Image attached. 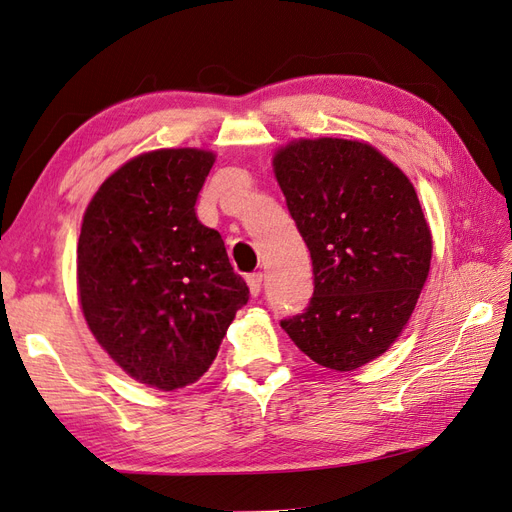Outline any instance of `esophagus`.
<instances>
[{"instance_id": "34e87169", "label": "esophagus", "mask_w": 512, "mask_h": 512, "mask_svg": "<svg viewBox=\"0 0 512 512\" xmlns=\"http://www.w3.org/2000/svg\"><path fill=\"white\" fill-rule=\"evenodd\" d=\"M262 280H265V275H262L260 271L247 275V286H250V292L254 294V297H258L260 290H262Z\"/></svg>"}]
</instances>
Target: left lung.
<instances>
[{
  "instance_id": "8db88e82",
  "label": "left lung",
  "mask_w": 512,
  "mask_h": 512,
  "mask_svg": "<svg viewBox=\"0 0 512 512\" xmlns=\"http://www.w3.org/2000/svg\"><path fill=\"white\" fill-rule=\"evenodd\" d=\"M312 256L314 297L282 329L322 367L352 371L391 348L418 301L431 232L414 185L378 149L301 138L273 158Z\"/></svg>"
}]
</instances>
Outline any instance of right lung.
I'll use <instances>...</instances> for the list:
<instances>
[{"label": "right lung", "mask_w": 512, "mask_h": 512, "mask_svg": "<svg viewBox=\"0 0 512 512\" xmlns=\"http://www.w3.org/2000/svg\"><path fill=\"white\" fill-rule=\"evenodd\" d=\"M215 162L158 149L108 177L85 211L76 280L85 320L126 374L160 391L205 374L250 288L218 230L196 218Z\"/></svg>", "instance_id": "right-lung-1"}]
</instances>
